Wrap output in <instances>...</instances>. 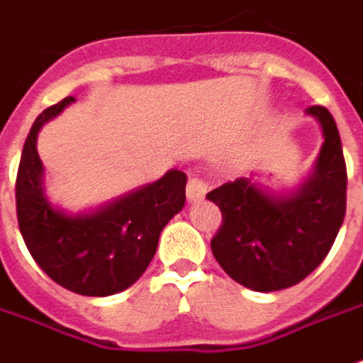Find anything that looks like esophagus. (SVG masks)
I'll list each match as a JSON object with an SVG mask.
<instances>
[{
  "mask_svg": "<svg viewBox=\"0 0 363 363\" xmlns=\"http://www.w3.org/2000/svg\"><path fill=\"white\" fill-rule=\"evenodd\" d=\"M208 191V184L198 175H189L188 186H186V196L189 202H200Z\"/></svg>",
  "mask_w": 363,
  "mask_h": 363,
  "instance_id": "esophagus-1",
  "label": "esophagus"
}]
</instances>
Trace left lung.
<instances>
[{
	"label": "left lung",
	"mask_w": 363,
	"mask_h": 363,
	"mask_svg": "<svg viewBox=\"0 0 363 363\" xmlns=\"http://www.w3.org/2000/svg\"><path fill=\"white\" fill-rule=\"evenodd\" d=\"M307 113L323 129L313 174L295 194L272 196L248 177L212 189L222 212L212 252L226 274L246 289L269 293L301 283L321 264L345 216L347 172L337 125L325 106Z\"/></svg>",
	"instance_id": "obj_1"
}]
</instances>
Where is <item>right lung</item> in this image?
<instances>
[{
    "label": "right lung",
    "mask_w": 363,
    "mask_h": 363,
    "mask_svg": "<svg viewBox=\"0 0 363 363\" xmlns=\"http://www.w3.org/2000/svg\"><path fill=\"white\" fill-rule=\"evenodd\" d=\"M74 99L48 106L28 133L18 179V224L38 267L58 285L86 297H106L131 286L155 257L161 230L186 203L184 172L172 169L145 188L92 214L70 216L44 196V167L35 149L42 125Z\"/></svg>",
    "instance_id": "obj_1"
}]
</instances>
